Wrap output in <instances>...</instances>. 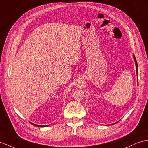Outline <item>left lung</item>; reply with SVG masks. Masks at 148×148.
I'll return each instance as SVG.
<instances>
[{"label":"left lung","instance_id":"obj_1","mask_svg":"<svg viewBox=\"0 0 148 148\" xmlns=\"http://www.w3.org/2000/svg\"><path fill=\"white\" fill-rule=\"evenodd\" d=\"M133 58H134V60L135 61V64H136V72H137V74H138V64H137V61H136V58L134 55H133ZM138 79V78H137Z\"/></svg>","mask_w":148,"mask_h":148}]
</instances>
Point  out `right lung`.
Listing matches in <instances>:
<instances>
[{
  "label": "right lung",
  "mask_w": 148,
  "mask_h": 148,
  "mask_svg": "<svg viewBox=\"0 0 148 148\" xmlns=\"http://www.w3.org/2000/svg\"><path fill=\"white\" fill-rule=\"evenodd\" d=\"M32 124H33V125H34V126H37V127H47V126H49V125H38V124H33V123H32Z\"/></svg>",
  "instance_id": "add662e5"
}]
</instances>
